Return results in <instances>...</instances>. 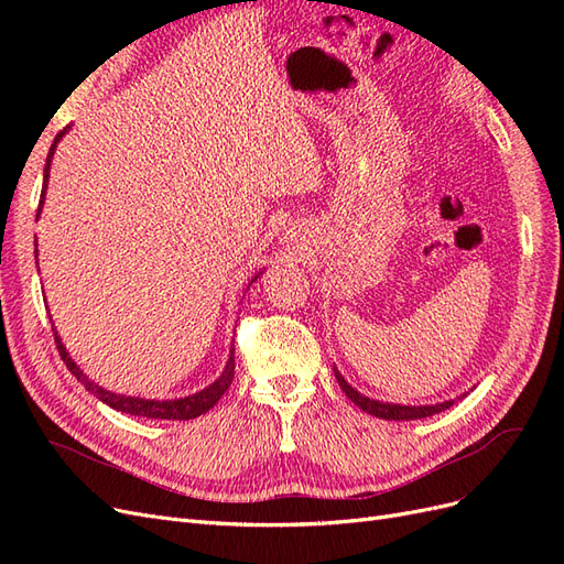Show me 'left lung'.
Segmentation results:
<instances>
[{
	"label": "left lung",
	"mask_w": 564,
	"mask_h": 564,
	"mask_svg": "<svg viewBox=\"0 0 564 564\" xmlns=\"http://www.w3.org/2000/svg\"><path fill=\"white\" fill-rule=\"evenodd\" d=\"M336 373V381L340 386V390L346 392V395L362 409V412L371 414V416H379V419H386V421H412V419H425V416H433V414H440L445 412V409H449L454 404V400H447V402H437V404H423V406H406V404H390V402H381V400H371L367 395H362V392H357L344 377H340V371L334 369Z\"/></svg>",
	"instance_id": "obj_1"
}]
</instances>
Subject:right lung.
I'll list each match as a JSON object with an SVG mask.
<instances>
[{"instance_id":"right-lung-1","label":"right lung","mask_w":564,"mask_h":564,"mask_svg":"<svg viewBox=\"0 0 564 564\" xmlns=\"http://www.w3.org/2000/svg\"><path fill=\"white\" fill-rule=\"evenodd\" d=\"M65 131H67V129H63V131L56 135L54 143H51V150H48L46 166H44V183H42V195H40L37 216H40V212H42L44 195H46V183H48L51 158H54L56 145H58V141H61L63 135H65ZM256 278H259V275H256ZM256 278H253V280H256ZM253 280H251V282H253ZM54 336H56V348H58V352H61V360L65 362V367H67V369L73 371V377H75L79 383H84V388H87L94 398H98L100 402H106L108 406L117 409V412L131 414V416H143V419H169V421H187V419H197V416H202L204 412H209V409H212L220 398H224V392L230 388L232 377H235V357H232V355H235V350H230V357H228V362H226L224 373H220V377H218L212 386H207L204 390L195 392V395L178 398V400H145V398L117 395V392L106 390V388L96 386L94 381H89L87 373H84V371L77 367V362L73 360L70 352L65 350L63 340H61V336H58V332H56V329H54Z\"/></svg>"}]
</instances>
